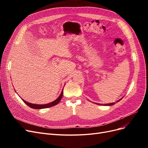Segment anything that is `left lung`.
<instances>
[{
    "mask_svg": "<svg viewBox=\"0 0 148 148\" xmlns=\"http://www.w3.org/2000/svg\"><path fill=\"white\" fill-rule=\"evenodd\" d=\"M122 98H121V99H120L119 100H118L117 102H118L119 101H120L121 99H122ZM99 104V105H102V106H103V105H104V106H112V105H114V102H113V103H109V104Z\"/></svg>",
    "mask_w": 148,
    "mask_h": 148,
    "instance_id": "left-lung-1",
    "label": "left lung"
}]
</instances>
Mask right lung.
Returning <instances> with one entry per match:
<instances>
[{"label": "right lung", "instance_id": "add662e5", "mask_svg": "<svg viewBox=\"0 0 148 148\" xmlns=\"http://www.w3.org/2000/svg\"><path fill=\"white\" fill-rule=\"evenodd\" d=\"M62 96H63V90H62L60 95L59 96V97L57 98V99H56L54 101L51 102L50 103H49V104H31V103L28 102H26V101H25L24 99H23L21 98V99L23 100V101L26 103V104H27L29 107H30L31 108H33V109H45V108H48V107H51L52 106H54L56 105H57L58 103H59L62 97Z\"/></svg>", "mask_w": 148, "mask_h": 148}]
</instances>
